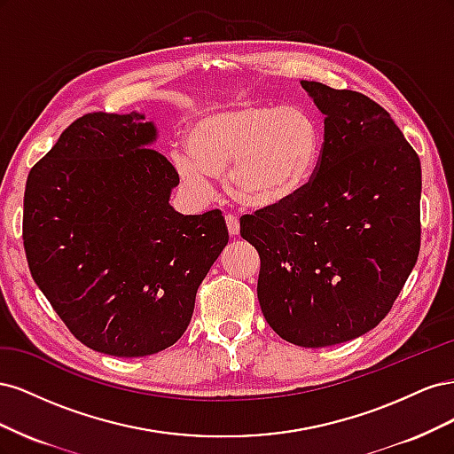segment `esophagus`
<instances>
[{
    "label": "esophagus",
    "mask_w": 454,
    "mask_h": 454,
    "mask_svg": "<svg viewBox=\"0 0 454 454\" xmlns=\"http://www.w3.org/2000/svg\"><path fill=\"white\" fill-rule=\"evenodd\" d=\"M225 223H227V229H229V235L231 237H239L240 235V223H239V217L237 215L227 214L225 215Z\"/></svg>",
    "instance_id": "34e87169"
}]
</instances>
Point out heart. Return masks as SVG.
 Wrapping results in <instances>:
<instances>
[{
	"label": "heart",
	"mask_w": 454,
	"mask_h": 454,
	"mask_svg": "<svg viewBox=\"0 0 454 454\" xmlns=\"http://www.w3.org/2000/svg\"><path fill=\"white\" fill-rule=\"evenodd\" d=\"M187 147L174 164L191 193L204 195L212 177L225 176L227 193L244 208L272 210L312 182L322 130L305 107L246 104L195 119Z\"/></svg>",
	"instance_id": "1"
}]
</instances>
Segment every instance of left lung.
<instances>
[{
    "instance_id": "obj_1",
    "label": "left lung",
    "mask_w": 454,
    "mask_h": 454,
    "mask_svg": "<svg viewBox=\"0 0 454 454\" xmlns=\"http://www.w3.org/2000/svg\"><path fill=\"white\" fill-rule=\"evenodd\" d=\"M324 114L309 187L240 217L259 254L265 320L297 347H332L387 316L420 250V159L387 109L356 90L301 81Z\"/></svg>"
}]
</instances>
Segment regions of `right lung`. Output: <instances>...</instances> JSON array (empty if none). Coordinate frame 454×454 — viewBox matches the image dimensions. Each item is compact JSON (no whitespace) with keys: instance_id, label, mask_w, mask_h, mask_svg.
Listing matches in <instances>:
<instances>
[{"instance_id":"add662e5","label":"right lung","mask_w":454,"mask_h":454,"mask_svg":"<svg viewBox=\"0 0 454 454\" xmlns=\"http://www.w3.org/2000/svg\"><path fill=\"white\" fill-rule=\"evenodd\" d=\"M142 114H87L34 164L24 191L28 267L85 347L140 358L184 335L200 282L229 242L219 210L184 215L180 184Z\"/></svg>"}]
</instances>
